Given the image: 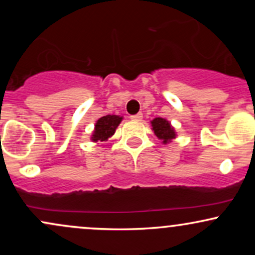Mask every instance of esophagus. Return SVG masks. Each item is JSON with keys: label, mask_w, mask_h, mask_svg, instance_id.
<instances>
[{"label": "esophagus", "mask_w": 255, "mask_h": 255, "mask_svg": "<svg viewBox=\"0 0 255 255\" xmlns=\"http://www.w3.org/2000/svg\"><path fill=\"white\" fill-rule=\"evenodd\" d=\"M130 119H131V121H141V120H142V114L141 113L136 114V115L130 116Z\"/></svg>", "instance_id": "34e87169"}]
</instances>
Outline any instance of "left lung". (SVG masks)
<instances>
[{
  "instance_id": "1",
  "label": "left lung",
  "mask_w": 255,
  "mask_h": 255,
  "mask_svg": "<svg viewBox=\"0 0 255 255\" xmlns=\"http://www.w3.org/2000/svg\"><path fill=\"white\" fill-rule=\"evenodd\" d=\"M151 129L156 134V136L159 140H162L163 144H169L172 139L176 137V130L172 127L170 122L166 119L156 118L151 121Z\"/></svg>"
}]
</instances>
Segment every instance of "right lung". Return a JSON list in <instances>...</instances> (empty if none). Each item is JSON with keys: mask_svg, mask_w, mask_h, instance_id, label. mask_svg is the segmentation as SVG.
Segmentation results:
<instances>
[{"mask_svg": "<svg viewBox=\"0 0 255 255\" xmlns=\"http://www.w3.org/2000/svg\"><path fill=\"white\" fill-rule=\"evenodd\" d=\"M122 120L124 118L119 115H107L98 119L95 125V129L92 131V135H91V141L97 142V144L107 141L110 136L114 135Z\"/></svg>", "mask_w": 255, "mask_h": 255, "instance_id": "right-lung-1", "label": "right lung"}]
</instances>
